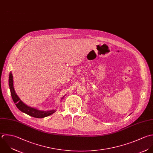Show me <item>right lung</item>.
I'll use <instances>...</instances> for the list:
<instances>
[{"mask_svg": "<svg viewBox=\"0 0 153 153\" xmlns=\"http://www.w3.org/2000/svg\"><path fill=\"white\" fill-rule=\"evenodd\" d=\"M9 86L10 91V94L15 104L16 107L22 112L35 118H43L49 116L56 111V110H52L49 111H42L38 110L36 108L30 107L25 104H24L18 97V96L15 93L14 87H13V76L12 72L10 71L9 76ZM64 97L61 98V101L63 100Z\"/></svg>", "mask_w": 153, "mask_h": 153, "instance_id": "add662e5", "label": "right lung"}]
</instances>
